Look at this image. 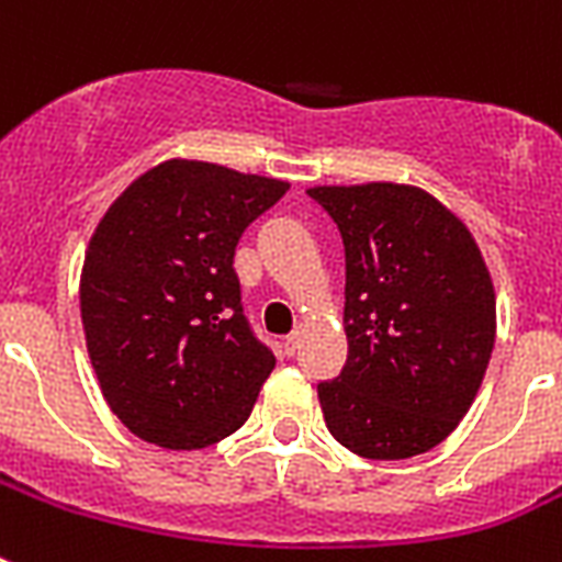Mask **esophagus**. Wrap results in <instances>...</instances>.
<instances>
[{"mask_svg": "<svg viewBox=\"0 0 562 562\" xmlns=\"http://www.w3.org/2000/svg\"><path fill=\"white\" fill-rule=\"evenodd\" d=\"M300 338H303V326H297L294 333L282 338V350H285V356H294V350L300 347Z\"/></svg>", "mask_w": 562, "mask_h": 562, "instance_id": "34e87169", "label": "esophagus"}]
</instances>
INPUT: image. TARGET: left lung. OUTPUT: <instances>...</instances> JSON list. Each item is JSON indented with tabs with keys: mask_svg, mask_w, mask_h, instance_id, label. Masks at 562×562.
<instances>
[{
	"mask_svg": "<svg viewBox=\"0 0 562 562\" xmlns=\"http://www.w3.org/2000/svg\"><path fill=\"white\" fill-rule=\"evenodd\" d=\"M344 238L347 364L317 384L326 428L370 461L414 458L470 411L496 344V291L475 238L408 183L312 187Z\"/></svg>",
	"mask_w": 562,
	"mask_h": 562,
	"instance_id": "1",
	"label": "left lung"
}]
</instances>
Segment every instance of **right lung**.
I'll use <instances>...</instances> for the list:
<instances>
[{"instance_id":"obj_1","label":"right lung","mask_w":562,"mask_h":562,"mask_svg":"<svg viewBox=\"0 0 562 562\" xmlns=\"http://www.w3.org/2000/svg\"><path fill=\"white\" fill-rule=\"evenodd\" d=\"M285 192V180L175 157L99 221L81 268L83 335L110 411L136 437L192 452L250 417L277 359L241 315L233 256Z\"/></svg>"}]
</instances>
